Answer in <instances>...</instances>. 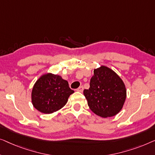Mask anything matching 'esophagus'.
Segmentation results:
<instances>
[{"mask_svg":"<svg viewBox=\"0 0 155 155\" xmlns=\"http://www.w3.org/2000/svg\"><path fill=\"white\" fill-rule=\"evenodd\" d=\"M83 91H84V87L83 86H80L79 88L77 89V91H78V92H83Z\"/></svg>","mask_w":155,"mask_h":155,"instance_id":"1","label":"esophagus"}]
</instances>
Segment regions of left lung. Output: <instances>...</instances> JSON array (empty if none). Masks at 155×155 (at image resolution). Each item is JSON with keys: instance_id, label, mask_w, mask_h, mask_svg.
<instances>
[{"instance_id": "8db88e82", "label": "left lung", "mask_w": 155, "mask_h": 155, "mask_svg": "<svg viewBox=\"0 0 155 155\" xmlns=\"http://www.w3.org/2000/svg\"><path fill=\"white\" fill-rule=\"evenodd\" d=\"M93 74L90 88L84 91L89 108L102 118L114 117L125 102V84L114 71L104 65L94 69Z\"/></svg>"}]
</instances>
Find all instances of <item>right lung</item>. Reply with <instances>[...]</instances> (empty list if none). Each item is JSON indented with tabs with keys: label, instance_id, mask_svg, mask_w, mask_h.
<instances>
[{
	"label": "right lung",
	"instance_id": "obj_1",
	"mask_svg": "<svg viewBox=\"0 0 155 155\" xmlns=\"http://www.w3.org/2000/svg\"><path fill=\"white\" fill-rule=\"evenodd\" d=\"M74 91L68 81L60 75L45 73L35 83L31 91V102L37 110L43 114H52L62 109Z\"/></svg>",
	"mask_w": 155,
	"mask_h": 155
}]
</instances>
